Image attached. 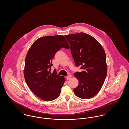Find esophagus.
Returning <instances> with one entry per match:
<instances>
[{
    "instance_id": "34e87169",
    "label": "esophagus",
    "mask_w": 129,
    "mask_h": 129,
    "mask_svg": "<svg viewBox=\"0 0 129 129\" xmlns=\"http://www.w3.org/2000/svg\"><path fill=\"white\" fill-rule=\"evenodd\" d=\"M71 77H72V76H71V75H68L66 77V78H67V79L68 80H69V79H71Z\"/></svg>"
}]
</instances>
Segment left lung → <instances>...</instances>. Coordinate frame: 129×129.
<instances>
[{
  "label": "left lung",
  "mask_w": 129,
  "mask_h": 129,
  "mask_svg": "<svg viewBox=\"0 0 129 129\" xmlns=\"http://www.w3.org/2000/svg\"><path fill=\"white\" fill-rule=\"evenodd\" d=\"M77 67L82 71L74 76L79 85L74 89L78 97L91 98L101 90L107 75L106 54L101 44L89 34L81 32L65 35Z\"/></svg>",
  "instance_id": "1"
}]
</instances>
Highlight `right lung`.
I'll list each match as a JSON object with an SVG mask.
<instances>
[{"label":"right lung","instance_id":"obj_1","mask_svg":"<svg viewBox=\"0 0 129 129\" xmlns=\"http://www.w3.org/2000/svg\"><path fill=\"white\" fill-rule=\"evenodd\" d=\"M69 49L62 35L41 37L32 44L25 59L24 74L29 89L42 100L49 102L58 97L65 82L55 70L51 73L52 59L61 48Z\"/></svg>","mask_w":129,"mask_h":129}]
</instances>
